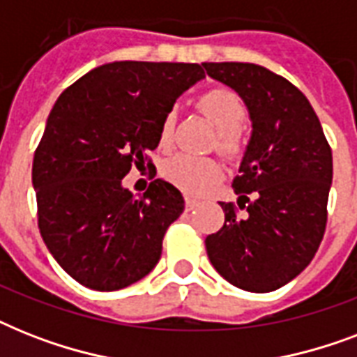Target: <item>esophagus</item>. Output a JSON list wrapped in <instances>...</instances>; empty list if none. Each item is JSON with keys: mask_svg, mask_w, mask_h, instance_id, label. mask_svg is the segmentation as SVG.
I'll return each mask as SVG.
<instances>
[{"mask_svg": "<svg viewBox=\"0 0 357 357\" xmlns=\"http://www.w3.org/2000/svg\"><path fill=\"white\" fill-rule=\"evenodd\" d=\"M195 207H198V200H195V198H185V209L187 211H192Z\"/></svg>", "mask_w": 357, "mask_h": 357, "instance_id": "34e87169", "label": "esophagus"}]
</instances>
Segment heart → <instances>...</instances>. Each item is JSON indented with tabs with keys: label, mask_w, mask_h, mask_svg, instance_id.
<instances>
[{
	"label": "heart",
	"mask_w": 357,
	"mask_h": 357,
	"mask_svg": "<svg viewBox=\"0 0 357 357\" xmlns=\"http://www.w3.org/2000/svg\"><path fill=\"white\" fill-rule=\"evenodd\" d=\"M198 109L217 128V150L226 157H237L244 150V135L241 123L246 109L241 98L228 89H213L198 98ZM176 113L168 111L159 126V146L168 148L174 139ZM162 178L187 195H202L220 178V165L211 157H195L178 153L165 161L161 168Z\"/></svg>",
	"instance_id": "b5f03b06"
}]
</instances>
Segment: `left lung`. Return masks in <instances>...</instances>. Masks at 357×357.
I'll return each mask as SVG.
<instances>
[{"mask_svg":"<svg viewBox=\"0 0 357 357\" xmlns=\"http://www.w3.org/2000/svg\"><path fill=\"white\" fill-rule=\"evenodd\" d=\"M204 68L243 98L254 128L231 185L239 207L220 202L224 226L207 235V255L235 287L271 293L310 265L324 237L332 148L307 98L285 77L252 63Z\"/></svg>","mask_w":357,"mask_h":357,"instance_id":"1","label":"left lung"}]
</instances>
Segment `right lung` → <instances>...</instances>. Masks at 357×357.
Here are the masks:
<instances>
[{"label":"right lung","mask_w":357,"mask_h":357,"mask_svg":"<svg viewBox=\"0 0 357 357\" xmlns=\"http://www.w3.org/2000/svg\"><path fill=\"white\" fill-rule=\"evenodd\" d=\"M202 64L120 61L91 70L59 96L33 159L38 229L59 265L94 291L139 282L161 257L183 213L174 185L153 179L139 200L122 187L131 167H151L162 116Z\"/></svg>","instance_id":"add662e5"}]
</instances>
